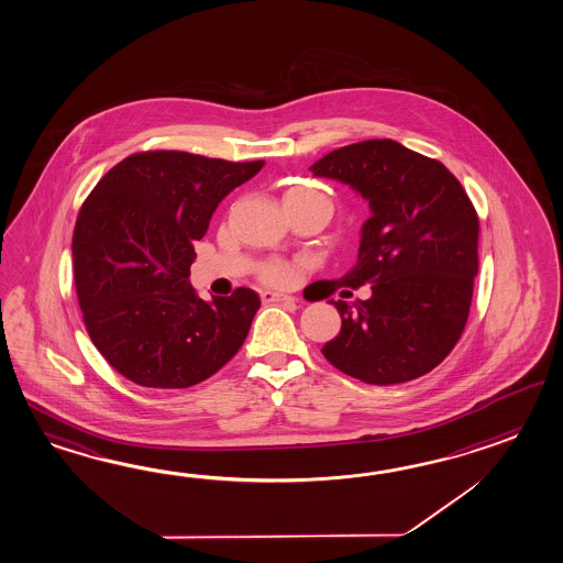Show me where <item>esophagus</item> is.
Returning a JSON list of instances; mask_svg holds the SVG:
<instances>
[{
	"label": "esophagus",
	"instance_id": "34e87169",
	"mask_svg": "<svg viewBox=\"0 0 563 563\" xmlns=\"http://www.w3.org/2000/svg\"><path fill=\"white\" fill-rule=\"evenodd\" d=\"M264 302H295V297H288V295H278V292H273V290H264L263 295Z\"/></svg>",
	"mask_w": 563,
	"mask_h": 563
}]
</instances>
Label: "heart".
<instances>
[{
    "mask_svg": "<svg viewBox=\"0 0 563 563\" xmlns=\"http://www.w3.org/2000/svg\"><path fill=\"white\" fill-rule=\"evenodd\" d=\"M290 200H317L329 203L325 194H321V191H317V189L305 188V186H295V188L287 189L285 196H283V203ZM329 206H331V203H329ZM292 273H295V266H292V264L283 263V261H273V263L264 264L263 268H261V278H263L264 283H268V285L283 287V285L290 283Z\"/></svg>",
    "mask_w": 563,
    "mask_h": 563,
    "instance_id": "obj_1",
    "label": "heart"
}]
</instances>
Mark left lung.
Instances as JSON below:
<instances>
[{"mask_svg":"<svg viewBox=\"0 0 563 563\" xmlns=\"http://www.w3.org/2000/svg\"><path fill=\"white\" fill-rule=\"evenodd\" d=\"M312 175L338 179L369 201L357 263L338 288L372 285V297L329 300L341 331L327 362L365 384L389 386L428 374L463 335L478 273V216L449 169L391 139L331 151Z\"/></svg>","mask_w":563,"mask_h":563,"instance_id":"left-lung-1","label":"left lung"}]
</instances>
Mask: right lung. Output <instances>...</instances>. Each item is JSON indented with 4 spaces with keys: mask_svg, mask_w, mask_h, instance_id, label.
Returning <instances> with one entry per match:
<instances>
[{
    "mask_svg": "<svg viewBox=\"0 0 563 563\" xmlns=\"http://www.w3.org/2000/svg\"><path fill=\"white\" fill-rule=\"evenodd\" d=\"M263 165L143 151L82 203L73 236L78 305L95 347L126 379L189 388L242 347L258 295L240 287L208 302L189 285V266L218 203Z\"/></svg>",
    "mask_w": 563,
    "mask_h": 563,
    "instance_id": "right-lung-1",
    "label": "right lung"
}]
</instances>
